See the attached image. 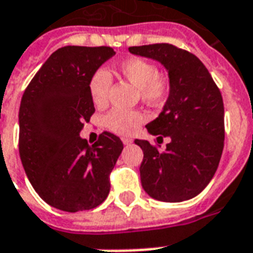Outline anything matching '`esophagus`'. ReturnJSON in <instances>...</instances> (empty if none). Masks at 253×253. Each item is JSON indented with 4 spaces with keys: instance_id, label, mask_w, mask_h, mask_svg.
I'll use <instances>...</instances> for the list:
<instances>
[{
    "instance_id": "esophagus-1",
    "label": "esophagus",
    "mask_w": 253,
    "mask_h": 253,
    "mask_svg": "<svg viewBox=\"0 0 253 253\" xmlns=\"http://www.w3.org/2000/svg\"><path fill=\"white\" fill-rule=\"evenodd\" d=\"M122 142H123V145H131L132 139L131 138H122Z\"/></svg>"
}]
</instances>
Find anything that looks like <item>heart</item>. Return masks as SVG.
<instances>
[{
	"label": "heart",
	"mask_w": 253,
	"mask_h": 253,
	"mask_svg": "<svg viewBox=\"0 0 253 253\" xmlns=\"http://www.w3.org/2000/svg\"><path fill=\"white\" fill-rule=\"evenodd\" d=\"M118 72L134 84L143 102L160 104L169 93V82L166 78L157 74V67L153 63L141 57H130L118 64ZM111 87V76L106 69H96L89 78L88 91L96 107L107 103L108 92ZM145 117L138 111H128L115 108L104 117V125L119 135H130L141 126Z\"/></svg>",
	"instance_id": "b5f03b06"
}]
</instances>
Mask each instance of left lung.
Here are the masks:
<instances>
[{
    "instance_id": "left-lung-1",
    "label": "left lung",
    "mask_w": 253,
    "mask_h": 253,
    "mask_svg": "<svg viewBox=\"0 0 253 253\" xmlns=\"http://www.w3.org/2000/svg\"><path fill=\"white\" fill-rule=\"evenodd\" d=\"M132 55L153 59L169 75V98L162 112L147 123V131L170 138L160 151L145 139L139 173L142 188L164 203H181L207 188L224 149V103L207 67L188 50L171 44L130 46Z\"/></svg>"
}]
</instances>
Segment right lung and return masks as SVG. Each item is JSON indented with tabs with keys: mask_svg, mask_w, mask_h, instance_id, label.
Masks as SVG:
<instances>
[{
	"mask_svg": "<svg viewBox=\"0 0 253 253\" xmlns=\"http://www.w3.org/2000/svg\"><path fill=\"white\" fill-rule=\"evenodd\" d=\"M115 52L110 46H63L53 52L22 95L18 150L32 186L64 212L93 209L110 193V173L123 143L104 131L88 146L80 136L95 112L88 82Z\"/></svg>",
	"mask_w": 253,
	"mask_h": 253,
	"instance_id": "obj_1",
	"label": "right lung"
}]
</instances>
